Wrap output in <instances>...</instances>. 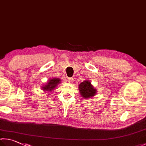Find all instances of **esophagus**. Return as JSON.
<instances>
[{
	"label": "esophagus",
	"instance_id": "34e87169",
	"mask_svg": "<svg viewBox=\"0 0 146 146\" xmlns=\"http://www.w3.org/2000/svg\"><path fill=\"white\" fill-rule=\"evenodd\" d=\"M67 81L68 82H70V83H72V82H74V79L72 78H68L67 79Z\"/></svg>",
	"mask_w": 146,
	"mask_h": 146
}]
</instances>
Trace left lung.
Returning <instances> with one entry per match:
<instances>
[{
    "label": "left lung",
    "instance_id": "8db88e82",
    "mask_svg": "<svg viewBox=\"0 0 146 146\" xmlns=\"http://www.w3.org/2000/svg\"><path fill=\"white\" fill-rule=\"evenodd\" d=\"M79 92L82 97L84 98H89L93 97L97 93V90L93 87L91 82L86 80L79 85Z\"/></svg>",
    "mask_w": 146,
    "mask_h": 146
}]
</instances>
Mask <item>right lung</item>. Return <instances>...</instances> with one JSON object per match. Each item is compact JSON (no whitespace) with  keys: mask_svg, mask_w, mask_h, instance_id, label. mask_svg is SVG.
Here are the masks:
<instances>
[{"mask_svg":"<svg viewBox=\"0 0 146 146\" xmlns=\"http://www.w3.org/2000/svg\"><path fill=\"white\" fill-rule=\"evenodd\" d=\"M60 79L58 78H52L49 79L48 82L44 86H42V90L44 91H49L52 92L59 83H60Z\"/></svg>","mask_w":146,"mask_h":146,"instance_id":"1","label":"right lung"}]
</instances>
